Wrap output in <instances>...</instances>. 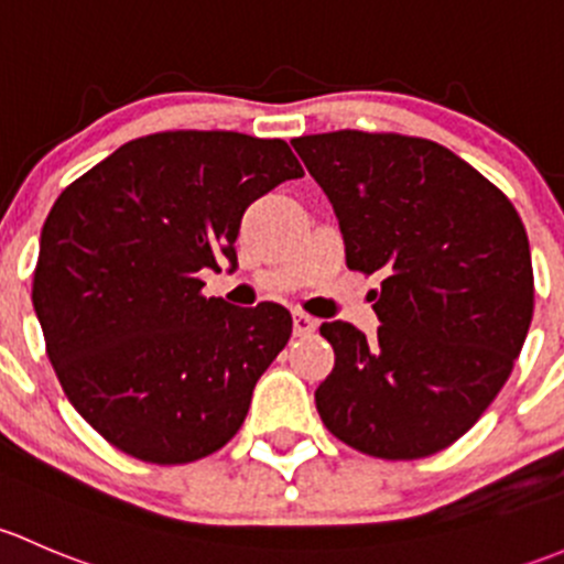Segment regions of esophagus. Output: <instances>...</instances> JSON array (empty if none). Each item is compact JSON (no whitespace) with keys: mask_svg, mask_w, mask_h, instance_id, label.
I'll return each mask as SVG.
<instances>
[{"mask_svg":"<svg viewBox=\"0 0 564 564\" xmlns=\"http://www.w3.org/2000/svg\"><path fill=\"white\" fill-rule=\"evenodd\" d=\"M315 328H317L315 317L304 315V312H295L293 315V334L295 336H310V334H315Z\"/></svg>","mask_w":564,"mask_h":564,"instance_id":"obj_1","label":"esophagus"}]
</instances>
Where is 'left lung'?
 Segmentation results:
<instances>
[{
    "label": "left lung",
    "instance_id": "1",
    "mask_svg": "<svg viewBox=\"0 0 564 564\" xmlns=\"http://www.w3.org/2000/svg\"><path fill=\"white\" fill-rule=\"evenodd\" d=\"M290 143L334 206L347 269L382 276L375 341L321 325L336 356L315 391L325 429L377 458L437 454L495 402L530 330L521 217L426 138L339 130Z\"/></svg>",
    "mask_w": 564,
    "mask_h": 564
}]
</instances>
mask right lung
Wrapping results in <instances>:
<instances>
[{
    "label": "right lung",
    "instance_id": "right-lung-1",
    "mask_svg": "<svg viewBox=\"0 0 564 564\" xmlns=\"http://www.w3.org/2000/svg\"><path fill=\"white\" fill-rule=\"evenodd\" d=\"M299 176L280 138L176 130L124 143L56 197L32 304L67 399L113 448L187 464L239 432L293 317L206 299L200 271L234 269L249 203Z\"/></svg>",
    "mask_w": 564,
    "mask_h": 564
}]
</instances>
